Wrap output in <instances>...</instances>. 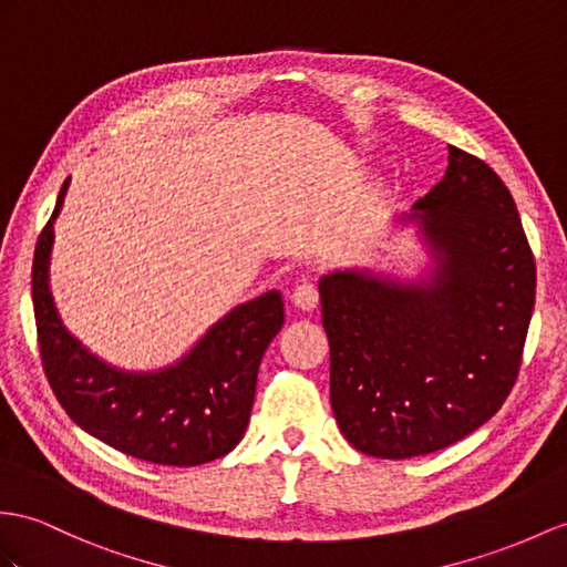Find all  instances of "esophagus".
Here are the masks:
<instances>
[{
	"label": "esophagus",
	"mask_w": 567,
	"mask_h": 567,
	"mask_svg": "<svg viewBox=\"0 0 567 567\" xmlns=\"http://www.w3.org/2000/svg\"><path fill=\"white\" fill-rule=\"evenodd\" d=\"M291 298H293V302H296L298 308L312 310V308L317 306V288H315L312 281H300V284L293 288Z\"/></svg>",
	"instance_id": "obj_1"
}]
</instances>
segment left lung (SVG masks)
Wrapping results in <instances>:
<instances>
[{
	"label": "left lung",
	"mask_w": 567,
	"mask_h": 567,
	"mask_svg": "<svg viewBox=\"0 0 567 567\" xmlns=\"http://www.w3.org/2000/svg\"><path fill=\"white\" fill-rule=\"evenodd\" d=\"M445 177L419 199L433 284L358 271L322 276L331 411L370 457L450 447L505 404L522 365L536 265L509 189L488 163L447 146Z\"/></svg>",
	"instance_id": "1"
}]
</instances>
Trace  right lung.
I'll use <instances>...</instances> for the list:
<instances>
[{
	"label": "right lung",
	"mask_w": 567,
	"mask_h": 567,
	"mask_svg": "<svg viewBox=\"0 0 567 567\" xmlns=\"http://www.w3.org/2000/svg\"><path fill=\"white\" fill-rule=\"evenodd\" d=\"M66 185L69 177L38 238L31 274L40 361L60 406L89 435L136 460L197 466L224 457L245 435L261 355L284 327L279 291L228 312L168 370L132 375L110 368L69 337L52 306V220Z\"/></svg>",
	"instance_id": "1"
}]
</instances>
